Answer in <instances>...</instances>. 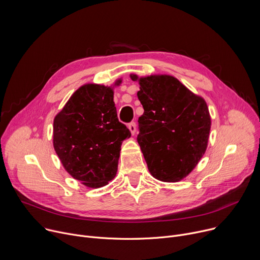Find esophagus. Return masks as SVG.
Segmentation results:
<instances>
[{"label": "esophagus", "mask_w": 260, "mask_h": 260, "mask_svg": "<svg viewBox=\"0 0 260 260\" xmlns=\"http://www.w3.org/2000/svg\"><path fill=\"white\" fill-rule=\"evenodd\" d=\"M128 129L131 131V133L134 135L135 133H136V122H134V121H132L131 123H128Z\"/></svg>", "instance_id": "esophagus-1"}]
</instances>
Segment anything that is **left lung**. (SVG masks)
Instances as JSON below:
<instances>
[{
    "mask_svg": "<svg viewBox=\"0 0 260 260\" xmlns=\"http://www.w3.org/2000/svg\"><path fill=\"white\" fill-rule=\"evenodd\" d=\"M138 80L137 75H131ZM137 95L144 113L138 143L149 172L158 180L180 181L205 154L211 118L204 99L168 75L140 78Z\"/></svg>",
    "mask_w": 260,
    "mask_h": 260,
    "instance_id": "left-lung-1",
    "label": "left lung"
}]
</instances>
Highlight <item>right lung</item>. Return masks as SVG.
I'll list each match as a JSON object with an SVG mask.
<instances>
[{
  "label": "right lung",
  "instance_id": "right-lung-1",
  "mask_svg": "<svg viewBox=\"0 0 260 260\" xmlns=\"http://www.w3.org/2000/svg\"><path fill=\"white\" fill-rule=\"evenodd\" d=\"M129 137L118 120L112 88L104 85L81 86L53 121L57 156L66 171L88 187H102L115 177L120 146Z\"/></svg>",
  "mask_w": 260,
  "mask_h": 260
}]
</instances>
